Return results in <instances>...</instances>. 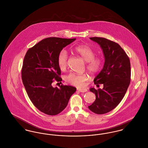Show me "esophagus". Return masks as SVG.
I'll list each match as a JSON object with an SVG mask.
<instances>
[{"label":"esophagus","instance_id":"1","mask_svg":"<svg viewBox=\"0 0 148 148\" xmlns=\"http://www.w3.org/2000/svg\"><path fill=\"white\" fill-rule=\"evenodd\" d=\"M77 91L80 92H86L87 91V90L86 88H77Z\"/></svg>","mask_w":148,"mask_h":148}]
</instances>
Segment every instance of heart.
Returning a JSON list of instances; mask_svg holds the SVG:
<instances>
[{
    "label": "heart",
    "instance_id": "obj_1",
    "mask_svg": "<svg viewBox=\"0 0 148 148\" xmlns=\"http://www.w3.org/2000/svg\"><path fill=\"white\" fill-rule=\"evenodd\" d=\"M74 51L87 62L86 68L90 74H96L101 70L103 62L102 57L100 56H95V52L90 46L87 45L77 46L74 48ZM68 58V53L65 50L62 49L59 52L57 56V63L61 70L66 68ZM87 79L88 77L86 74L71 73L65 77V80L68 83L78 87L84 86V83Z\"/></svg>",
    "mask_w": 148,
    "mask_h": 148
}]
</instances>
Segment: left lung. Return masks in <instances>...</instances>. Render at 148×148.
Returning a JSON list of instances; mask_svg holds the SVG:
<instances>
[{
  "label": "left lung",
  "mask_w": 148,
  "mask_h": 148,
  "mask_svg": "<svg viewBox=\"0 0 148 148\" xmlns=\"http://www.w3.org/2000/svg\"><path fill=\"white\" fill-rule=\"evenodd\" d=\"M102 49L105 62L101 71L94 79V83L103 84L102 89L91 88L96 100L88 106L91 112L97 114L107 113L122 101L131 81L130 59L118 43L104 38L92 37Z\"/></svg>",
  "instance_id": "left-lung-1"
}]
</instances>
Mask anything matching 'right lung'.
<instances>
[{
    "instance_id": "1",
    "label": "right lung",
    "mask_w": 148,
    "mask_h": 148,
    "mask_svg": "<svg viewBox=\"0 0 148 148\" xmlns=\"http://www.w3.org/2000/svg\"><path fill=\"white\" fill-rule=\"evenodd\" d=\"M75 39L47 38L29 48L24 57L21 71L23 86L34 106L45 114L61 113L77 90L71 86L62 84L59 88L52 86L55 80H62L57 63L59 52Z\"/></svg>"
}]
</instances>
